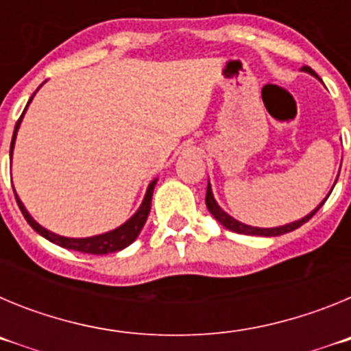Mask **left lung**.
I'll return each instance as SVG.
<instances>
[{"label":"left lung","instance_id":"8db88e82","mask_svg":"<svg viewBox=\"0 0 351 351\" xmlns=\"http://www.w3.org/2000/svg\"><path fill=\"white\" fill-rule=\"evenodd\" d=\"M302 71H308V73H311L313 77H316V73L309 66H304ZM332 190H334V188H332ZM332 190H330V193H332ZM330 193H328V195H330ZM328 195L324 198V202H322L320 206L316 207V209H313L311 213L308 214V216H304V218L297 219V221L287 223V225L272 226V228H260V226H251V225H246V223H241V221H239V219L232 218L230 214L225 213V210H223L221 207L218 206V202H216V198H214V195H213V188H210V182H207L206 206H207V209H209V213L214 216V219H216V221H219L223 226H225V228H228V230L235 232V234L260 235V237H276V235H283V234H288V232H291V230H295V228H299L300 225H304V223H306V221H309V219H311L313 216H315L316 210H318L322 206H324L325 200H327V198H328Z\"/></svg>","mask_w":351,"mask_h":351}]
</instances>
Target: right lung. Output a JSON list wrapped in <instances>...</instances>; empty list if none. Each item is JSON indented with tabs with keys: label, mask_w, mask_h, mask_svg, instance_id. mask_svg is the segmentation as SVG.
Listing matches in <instances>:
<instances>
[{
	"label": "right lung",
	"mask_w": 351,
	"mask_h": 351,
	"mask_svg": "<svg viewBox=\"0 0 351 351\" xmlns=\"http://www.w3.org/2000/svg\"><path fill=\"white\" fill-rule=\"evenodd\" d=\"M40 88H42V86H40ZM38 89H36V91H38ZM35 93H33V96H35ZM33 96L29 98L26 108H24L23 116L19 117L17 125H15L14 137H12V144H10V161H12V153H14L15 138H17V132H19V128H21V121H23L24 114H26L31 100H33ZM156 181L158 179H153V181L149 182L147 191H145V195H144V200H142L141 207H138L137 213L133 214L132 218L126 219L123 225H119L117 228H114V230H108V232H105V234L91 235V237H64V235H58V234H54V232L47 230V228H43L40 223H36L35 219L31 218V214L27 213V209L24 207V204L21 202V198L17 197L15 190H14V193H15V200H17V204H19V209H21L23 216L26 218V221L29 223L31 228L38 232L42 237H45L47 241H51V243L58 244V246L66 247V250L80 251V253H91V255H108V253H116V251L125 250V247H128L130 244H132L133 241L138 237V234H141V230H142V226L145 225V219H147V216H149V210H151V200H153V191H154V186H156Z\"/></svg>",
	"instance_id": "1"
}]
</instances>
